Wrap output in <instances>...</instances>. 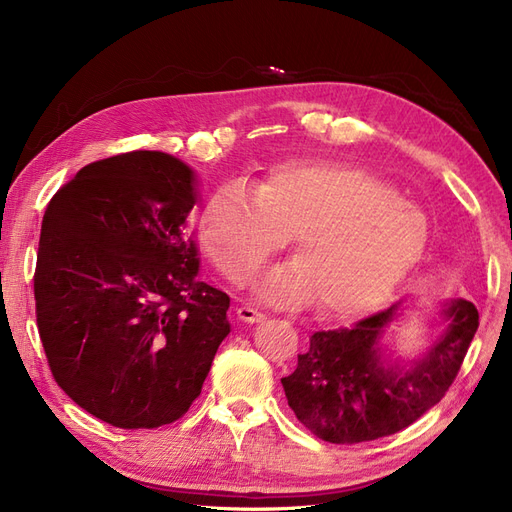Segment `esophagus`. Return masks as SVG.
<instances>
[{
    "label": "esophagus",
    "instance_id": "esophagus-1",
    "mask_svg": "<svg viewBox=\"0 0 512 512\" xmlns=\"http://www.w3.org/2000/svg\"><path fill=\"white\" fill-rule=\"evenodd\" d=\"M236 316L242 320V323H263V320H266V314L263 312H257V310H253V308H249V306H240V308H236Z\"/></svg>",
    "mask_w": 512,
    "mask_h": 512
}]
</instances>
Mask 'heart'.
<instances>
[{"label":"heart","instance_id":"1","mask_svg":"<svg viewBox=\"0 0 512 512\" xmlns=\"http://www.w3.org/2000/svg\"><path fill=\"white\" fill-rule=\"evenodd\" d=\"M204 251L232 282H244L295 238L299 259L255 285L272 306L316 297L323 316L352 318L380 308L426 251L420 206L371 170L327 160L276 164L253 187L221 183L208 198Z\"/></svg>","mask_w":512,"mask_h":512}]
</instances>
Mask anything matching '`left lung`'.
Instances as JSON below:
<instances>
[{
  "label": "left lung",
  "instance_id": "left-lung-1",
  "mask_svg": "<svg viewBox=\"0 0 512 512\" xmlns=\"http://www.w3.org/2000/svg\"><path fill=\"white\" fill-rule=\"evenodd\" d=\"M405 310L399 301L354 329L314 333L297 369L282 377L289 407L318 439L352 445L388 437L420 420L456 380L479 327L475 304L443 301L441 333L415 358L394 356L386 344Z\"/></svg>",
  "mask_w": 512,
  "mask_h": 512
}]
</instances>
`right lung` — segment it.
Returning a JSON list of instances; mask_svg holds the SVG:
<instances>
[{
    "label": "right lung",
    "mask_w": 512,
    "mask_h": 512,
    "mask_svg": "<svg viewBox=\"0 0 512 512\" xmlns=\"http://www.w3.org/2000/svg\"><path fill=\"white\" fill-rule=\"evenodd\" d=\"M198 175L164 151L84 166L50 200L33 278L56 384L111 426L179 420L230 333V297L198 278Z\"/></svg>",
    "instance_id": "add662e5"
}]
</instances>
